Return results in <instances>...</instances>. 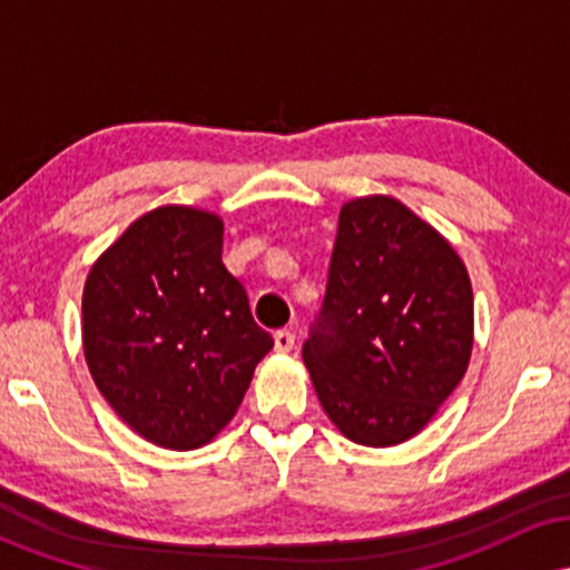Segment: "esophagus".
I'll return each instance as SVG.
<instances>
[{"label": "esophagus", "mask_w": 570, "mask_h": 570, "mask_svg": "<svg viewBox=\"0 0 570 570\" xmlns=\"http://www.w3.org/2000/svg\"><path fill=\"white\" fill-rule=\"evenodd\" d=\"M273 340H276L278 353H289L294 348V332H289V330H278L276 335H273Z\"/></svg>", "instance_id": "1"}]
</instances>
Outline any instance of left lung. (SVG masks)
<instances>
[{
  "label": "left lung",
  "instance_id": "1",
  "mask_svg": "<svg viewBox=\"0 0 570 570\" xmlns=\"http://www.w3.org/2000/svg\"><path fill=\"white\" fill-rule=\"evenodd\" d=\"M472 345V281L450 240L391 195L345 203L303 345L340 434L367 448L421 434L466 375Z\"/></svg>",
  "mask_w": 570,
  "mask_h": 570
}]
</instances>
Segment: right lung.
<instances>
[{"label": "right lung", "instance_id": "obj_1", "mask_svg": "<svg viewBox=\"0 0 570 570\" xmlns=\"http://www.w3.org/2000/svg\"><path fill=\"white\" fill-rule=\"evenodd\" d=\"M222 233L214 212L153 208L85 278L82 351L94 383L136 434L166 450L212 442L273 348L222 263Z\"/></svg>", "mask_w": 570, "mask_h": 570}]
</instances>
